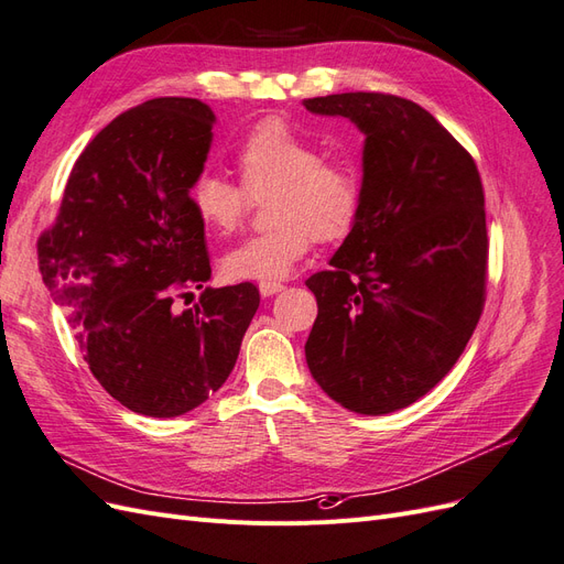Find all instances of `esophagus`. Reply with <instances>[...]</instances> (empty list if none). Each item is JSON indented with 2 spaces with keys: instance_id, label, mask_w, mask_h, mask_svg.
Listing matches in <instances>:
<instances>
[{
  "instance_id": "1",
  "label": "esophagus",
  "mask_w": 564,
  "mask_h": 564,
  "mask_svg": "<svg viewBox=\"0 0 564 564\" xmlns=\"http://www.w3.org/2000/svg\"><path fill=\"white\" fill-rule=\"evenodd\" d=\"M282 289H284V284H282V282H261V284H259V292H261V296L280 294Z\"/></svg>"
}]
</instances>
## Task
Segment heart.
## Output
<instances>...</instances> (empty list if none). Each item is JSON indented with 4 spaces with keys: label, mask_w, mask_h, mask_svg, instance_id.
Here are the masks:
<instances>
[{
    "label": "heart",
    "mask_w": 564,
    "mask_h": 564,
    "mask_svg": "<svg viewBox=\"0 0 564 564\" xmlns=\"http://www.w3.org/2000/svg\"><path fill=\"white\" fill-rule=\"evenodd\" d=\"M242 185L202 174L191 187L199 224L218 235L240 228L251 197H265L272 228L251 235L224 256L235 280L275 282L294 270L313 237L322 242L350 232L362 207V174L346 158H322L319 145L282 119H263L237 148Z\"/></svg>",
    "instance_id": "heart-1"
}]
</instances>
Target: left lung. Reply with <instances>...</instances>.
I'll use <instances>...</instances> for the list:
<instances>
[{
	"mask_svg": "<svg viewBox=\"0 0 564 564\" xmlns=\"http://www.w3.org/2000/svg\"><path fill=\"white\" fill-rule=\"evenodd\" d=\"M303 106L365 133L360 216L332 270L305 282L317 299L305 362L350 412H398L447 377L480 319L489 247L480 174L406 98L355 91Z\"/></svg>",
	"mask_w": 564,
	"mask_h": 564,
	"instance_id": "1",
	"label": "left lung"
}]
</instances>
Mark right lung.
Segmentation results:
<instances>
[{
	"label": "right lung",
	"mask_w": 564,
	"mask_h": 564,
	"mask_svg": "<svg viewBox=\"0 0 564 564\" xmlns=\"http://www.w3.org/2000/svg\"><path fill=\"white\" fill-rule=\"evenodd\" d=\"M216 115L197 98L135 106L84 148L56 224L37 242L42 280L63 305L98 383L127 409L172 419L209 400L240 355L259 289H204V226L191 207Z\"/></svg>",
	"instance_id": "obj_1"
}]
</instances>
